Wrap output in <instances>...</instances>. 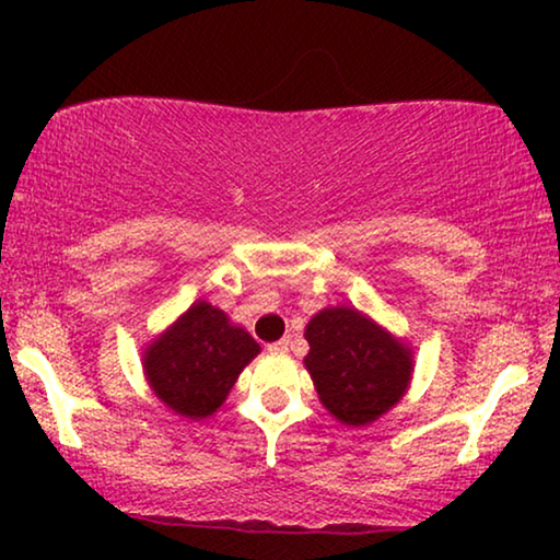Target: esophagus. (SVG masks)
<instances>
[{"mask_svg": "<svg viewBox=\"0 0 560 560\" xmlns=\"http://www.w3.org/2000/svg\"><path fill=\"white\" fill-rule=\"evenodd\" d=\"M288 349H290V339H280V341H275V343H270V347H267L270 354H285Z\"/></svg>", "mask_w": 560, "mask_h": 560, "instance_id": "esophagus-1", "label": "esophagus"}]
</instances>
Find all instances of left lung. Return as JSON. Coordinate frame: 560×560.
I'll return each instance as SVG.
<instances>
[{
    "mask_svg": "<svg viewBox=\"0 0 560 560\" xmlns=\"http://www.w3.org/2000/svg\"><path fill=\"white\" fill-rule=\"evenodd\" d=\"M305 370L336 420L364 425L400 402L410 382L408 347L354 308H326L305 328Z\"/></svg>",
    "mask_w": 560,
    "mask_h": 560,
    "instance_id": "obj_1",
    "label": "left lung"
}]
</instances>
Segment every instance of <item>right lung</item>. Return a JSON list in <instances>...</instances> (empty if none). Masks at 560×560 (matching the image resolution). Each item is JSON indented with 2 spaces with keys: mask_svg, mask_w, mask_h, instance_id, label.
<instances>
[{
  "mask_svg": "<svg viewBox=\"0 0 560 560\" xmlns=\"http://www.w3.org/2000/svg\"><path fill=\"white\" fill-rule=\"evenodd\" d=\"M259 343L224 311L194 303L175 326L144 351V372L155 395L186 418H206L226 400Z\"/></svg>",
  "mask_w": 560,
  "mask_h": 560,
  "instance_id": "1",
  "label": "right lung"
}]
</instances>
